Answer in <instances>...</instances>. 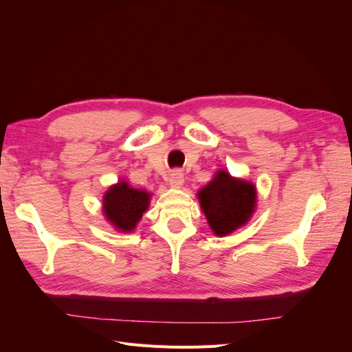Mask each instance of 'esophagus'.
<instances>
[{"instance_id": "1", "label": "esophagus", "mask_w": 352, "mask_h": 352, "mask_svg": "<svg viewBox=\"0 0 352 352\" xmlns=\"http://www.w3.org/2000/svg\"><path fill=\"white\" fill-rule=\"evenodd\" d=\"M168 182H170V186H173V188H182L184 184H185L184 173L179 172V170H175V172L170 173Z\"/></svg>"}]
</instances>
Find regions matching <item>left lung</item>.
Returning a JSON list of instances; mask_svg holds the SVG:
<instances>
[{"instance_id":"8db88e82","label":"left lung","mask_w":352,"mask_h":352,"mask_svg":"<svg viewBox=\"0 0 352 352\" xmlns=\"http://www.w3.org/2000/svg\"><path fill=\"white\" fill-rule=\"evenodd\" d=\"M199 207L216 236H228L251 220L257 207V188L250 180L233 177L220 168L198 190Z\"/></svg>"}]
</instances>
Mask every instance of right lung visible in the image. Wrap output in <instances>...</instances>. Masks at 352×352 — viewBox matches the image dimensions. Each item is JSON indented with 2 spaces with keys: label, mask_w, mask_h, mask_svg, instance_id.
<instances>
[{
  "label": "right lung",
  "mask_w": 352,
  "mask_h": 352,
  "mask_svg": "<svg viewBox=\"0 0 352 352\" xmlns=\"http://www.w3.org/2000/svg\"><path fill=\"white\" fill-rule=\"evenodd\" d=\"M151 197L146 189L132 188L122 179L104 192L102 216L117 232L132 233L150 207Z\"/></svg>",
  "instance_id": "1"
}]
</instances>
